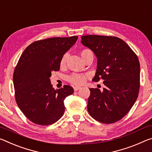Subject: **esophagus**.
Returning <instances> with one entry per match:
<instances>
[{"label":"esophagus","instance_id":"esophagus-1","mask_svg":"<svg viewBox=\"0 0 152 152\" xmlns=\"http://www.w3.org/2000/svg\"><path fill=\"white\" fill-rule=\"evenodd\" d=\"M80 88H81V87H79V86H75V87H73L74 91H77Z\"/></svg>","mask_w":152,"mask_h":152}]
</instances>
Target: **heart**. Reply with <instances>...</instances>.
Wrapping results in <instances>:
<instances>
[{
	"label": "heart",
	"instance_id": "obj_1",
	"mask_svg": "<svg viewBox=\"0 0 152 152\" xmlns=\"http://www.w3.org/2000/svg\"><path fill=\"white\" fill-rule=\"evenodd\" d=\"M90 51L89 49H84L81 51V55L83 56V54L88 53V52ZM66 55H64L60 61V66L61 67H63L66 64ZM86 80V76L85 75L83 74H79V73H73L71 74V75L68 77V81L70 82L71 84L75 86H80L83 83H85Z\"/></svg>",
	"mask_w": 152,
	"mask_h": 152
}]
</instances>
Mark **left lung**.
<instances>
[{
	"mask_svg": "<svg viewBox=\"0 0 152 152\" xmlns=\"http://www.w3.org/2000/svg\"><path fill=\"white\" fill-rule=\"evenodd\" d=\"M81 42L98 58L93 80L104 79V88H90L88 110L102 123H116L135 104L140 86V64L137 56L123 39L114 36L88 35Z\"/></svg>",
	"mask_w": 152,
	"mask_h": 152,
	"instance_id": "1",
	"label": "left lung"
}]
</instances>
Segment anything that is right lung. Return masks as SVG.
I'll use <instances>...</instances> for the list:
<instances>
[{
  "label": "right lung",
  "instance_id": "right-lung-1",
  "mask_svg": "<svg viewBox=\"0 0 152 152\" xmlns=\"http://www.w3.org/2000/svg\"><path fill=\"white\" fill-rule=\"evenodd\" d=\"M77 36L51 38L33 42L25 49L15 68V100L24 115L36 125H50L63 115L64 99L73 93L65 85L54 89L52 72L60 69V61L74 45Z\"/></svg>",
  "mask_w": 152,
  "mask_h": 152
}]
</instances>
